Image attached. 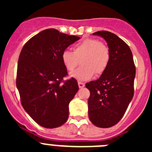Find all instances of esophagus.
Masks as SVG:
<instances>
[{"label":"esophagus","mask_w":152,"mask_h":152,"mask_svg":"<svg viewBox=\"0 0 152 152\" xmlns=\"http://www.w3.org/2000/svg\"><path fill=\"white\" fill-rule=\"evenodd\" d=\"M78 85H79V88H83V87H85V83H83V82H78Z\"/></svg>","instance_id":"obj_1"}]
</instances>
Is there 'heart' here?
Returning a JSON list of instances; mask_svg holds the SVG:
<instances>
[{"mask_svg":"<svg viewBox=\"0 0 152 152\" xmlns=\"http://www.w3.org/2000/svg\"><path fill=\"white\" fill-rule=\"evenodd\" d=\"M63 65L67 71H73L79 61L82 66L71 76L76 79L86 81L94 74L100 76L107 70L110 63V49L104 42L94 38H87L73 48V51L65 50L61 54Z\"/></svg>","mask_w":152,"mask_h":152,"instance_id":"heart-1","label":"heart"}]
</instances>
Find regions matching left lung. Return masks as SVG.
<instances>
[{"mask_svg":"<svg viewBox=\"0 0 152 152\" xmlns=\"http://www.w3.org/2000/svg\"><path fill=\"white\" fill-rule=\"evenodd\" d=\"M93 34L107 41L110 59L101 77L85 85L90 92L88 115L95 126L109 128L120 121L132 99L135 65L129 45L117 35L107 31Z\"/></svg>","mask_w":152,"mask_h":152,"instance_id":"8db88e82","label":"left lung"}]
</instances>
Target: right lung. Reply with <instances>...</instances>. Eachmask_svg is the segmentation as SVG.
Masks as SVG:
<instances>
[{"label":"right lung","mask_w":152,"mask_h":152,"mask_svg":"<svg viewBox=\"0 0 152 152\" xmlns=\"http://www.w3.org/2000/svg\"><path fill=\"white\" fill-rule=\"evenodd\" d=\"M80 39L54 28L42 31L26 42L19 56L16 85L23 107L45 128H56L68 118V105L79 90L77 81H64L67 71L61 54Z\"/></svg>","instance_id":"add662e5"}]
</instances>
